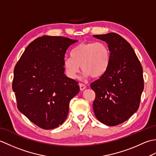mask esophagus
<instances>
[{
	"label": "esophagus",
	"instance_id": "esophagus-1",
	"mask_svg": "<svg viewBox=\"0 0 156 156\" xmlns=\"http://www.w3.org/2000/svg\"><path fill=\"white\" fill-rule=\"evenodd\" d=\"M79 86H80V90H85V89H86V86L84 84L80 83V84H79Z\"/></svg>",
	"mask_w": 156,
	"mask_h": 156
}]
</instances>
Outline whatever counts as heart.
<instances>
[{"instance_id":"heart-1","label":"heart","mask_w":156,"mask_h":156,"mask_svg":"<svg viewBox=\"0 0 156 156\" xmlns=\"http://www.w3.org/2000/svg\"><path fill=\"white\" fill-rule=\"evenodd\" d=\"M71 56L64 58L63 65L66 75L72 80L78 78L80 66L83 78L100 77L107 71L111 60L110 50L103 42L82 43L72 49Z\"/></svg>"}]
</instances>
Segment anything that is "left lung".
I'll return each mask as SVG.
<instances>
[{"mask_svg": "<svg viewBox=\"0 0 156 156\" xmlns=\"http://www.w3.org/2000/svg\"><path fill=\"white\" fill-rule=\"evenodd\" d=\"M93 37L108 44L111 60L105 74L90 84L96 94L92 107L98 121L115 126L138 110L144 88L143 69L133 49L121 35L109 33Z\"/></svg>", "mask_w": 156, "mask_h": 156, "instance_id": "obj_1", "label": "left lung"}]
</instances>
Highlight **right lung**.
I'll use <instances>...</instances> for the list:
<instances>
[{
	"label": "right lung",
	"instance_id": "add662e5",
	"mask_svg": "<svg viewBox=\"0 0 156 156\" xmlns=\"http://www.w3.org/2000/svg\"><path fill=\"white\" fill-rule=\"evenodd\" d=\"M78 40L44 35L29 44L14 69L12 90L19 111L38 127L52 129L67 117L78 82L64 74L68 48Z\"/></svg>",
	"mask_w": 156,
	"mask_h": 156
}]
</instances>
